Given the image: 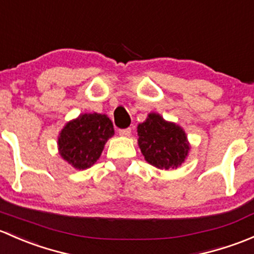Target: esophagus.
<instances>
[{"label":"esophagus","instance_id":"34e87169","mask_svg":"<svg viewBox=\"0 0 254 254\" xmlns=\"http://www.w3.org/2000/svg\"><path fill=\"white\" fill-rule=\"evenodd\" d=\"M130 133H132V129H130V128H125V129L119 130V134L121 135V137H129Z\"/></svg>","mask_w":254,"mask_h":254}]
</instances>
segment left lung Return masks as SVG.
Masks as SVG:
<instances>
[{
    "label": "left lung",
    "mask_w": 254,
    "mask_h": 254,
    "mask_svg": "<svg viewBox=\"0 0 254 254\" xmlns=\"http://www.w3.org/2000/svg\"><path fill=\"white\" fill-rule=\"evenodd\" d=\"M138 145L150 165L160 170L177 169L185 163L190 144L185 129L161 115L150 112L138 125Z\"/></svg>",
    "instance_id": "8db88e82"
}]
</instances>
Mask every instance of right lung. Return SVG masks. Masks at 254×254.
Listing matches in <instances>:
<instances>
[{
  "instance_id": "add662e5",
  "label": "right lung",
  "mask_w": 254,
  "mask_h": 254,
  "mask_svg": "<svg viewBox=\"0 0 254 254\" xmlns=\"http://www.w3.org/2000/svg\"><path fill=\"white\" fill-rule=\"evenodd\" d=\"M114 134V125L106 115L80 114L60 132L59 153L74 169L87 170L100 158L105 143Z\"/></svg>"
}]
</instances>
